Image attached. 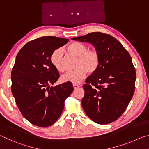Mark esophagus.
<instances>
[{
  "label": "esophagus",
  "mask_w": 149,
  "mask_h": 149,
  "mask_svg": "<svg viewBox=\"0 0 149 149\" xmlns=\"http://www.w3.org/2000/svg\"><path fill=\"white\" fill-rule=\"evenodd\" d=\"M73 87H74V89H77V88H79L80 87V85H76V84H74L73 85Z\"/></svg>",
  "instance_id": "1"
}]
</instances>
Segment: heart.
<instances>
[{
  "label": "heart",
  "instance_id": "1",
  "mask_svg": "<svg viewBox=\"0 0 149 149\" xmlns=\"http://www.w3.org/2000/svg\"><path fill=\"white\" fill-rule=\"evenodd\" d=\"M68 50L78 57L75 67L76 70L62 75L60 77L61 81L79 84L86 77L87 73L93 74L97 71L100 64V56L97 50H89L86 45L79 42H74L69 45ZM63 56L64 51L62 48L54 50L50 56L52 65L60 72L64 71Z\"/></svg>",
  "mask_w": 149,
  "mask_h": 149
}]
</instances>
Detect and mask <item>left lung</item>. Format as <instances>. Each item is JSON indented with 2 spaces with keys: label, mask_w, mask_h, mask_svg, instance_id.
Masks as SVG:
<instances>
[{
  "label": "left lung",
  "mask_w": 149,
  "mask_h": 149,
  "mask_svg": "<svg viewBox=\"0 0 149 149\" xmlns=\"http://www.w3.org/2000/svg\"><path fill=\"white\" fill-rule=\"evenodd\" d=\"M72 39L92 44L100 56L99 68L83 86L85 112L99 124L114 122L124 112L135 91L136 73L132 57L108 34L93 32Z\"/></svg>",
  "instance_id": "left-lung-1"
}]
</instances>
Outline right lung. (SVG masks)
I'll return each instance as SVG.
<instances>
[{
    "label": "right lung",
    "instance_id": "right-lung-1",
    "mask_svg": "<svg viewBox=\"0 0 149 149\" xmlns=\"http://www.w3.org/2000/svg\"><path fill=\"white\" fill-rule=\"evenodd\" d=\"M68 41L53 36L42 37L27 42L17 54L11 73L12 93L22 114L35 125L47 127L53 124L74 90L69 82L50 87L60 75L50 56Z\"/></svg>",
    "mask_w": 149,
    "mask_h": 149
}]
</instances>
